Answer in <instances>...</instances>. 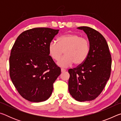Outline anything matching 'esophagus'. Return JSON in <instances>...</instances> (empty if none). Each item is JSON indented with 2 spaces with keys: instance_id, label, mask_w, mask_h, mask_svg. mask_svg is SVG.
Masks as SVG:
<instances>
[{
  "instance_id": "34e87169",
  "label": "esophagus",
  "mask_w": 121,
  "mask_h": 121,
  "mask_svg": "<svg viewBox=\"0 0 121 121\" xmlns=\"http://www.w3.org/2000/svg\"><path fill=\"white\" fill-rule=\"evenodd\" d=\"M61 72H62V73L65 72V71H66V69H65L64 68H61Z\"/></svg>"
}]
</instances>
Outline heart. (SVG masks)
I'll use <instances>...</instances> for the list:
<instances>
[{
  "label": "heart",
  "mask_w": 121,
  "mask_h": 121,
  "mask_svg": "<svg viewBox=\"0 0 121 121\" xmlns=\"http://www.w3.org/2000/svg\"><path fill=\"white\" fill-rule=\"evenodd\" d=\"M90 43L87 39L76 34H68L58 38L57 43L52 41L48 45L50 56L58 61L64 52L65 56L57 64L62 67L71 66L73 63L80 65L87 59L90 52Z\"/></svg>",
  "instance_id": "heart-1"
}]
</instances>
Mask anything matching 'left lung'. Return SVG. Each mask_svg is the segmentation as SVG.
Segmentation results:
<instances>
[{
	"instance_id": "8db88e82",
	"label": "left lung",
	"mask_w": 121,
	"mask_h": 121,
	"mask_svg": "<svg viewBox=\"0 0 121 121\" xmlns=\"http://www.w3.org/2000/svg\"><path fill=\"white\" fill-rule=\"evenodd\" d=\"M77 29L87 35L90 52L82 65L68 70V90L77 101H91L101 93L109 78L111 55L105 38L97 30L88 26Z\"/></svg>"
}]
</instances>
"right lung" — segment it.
Returning a JSON list of instances; mask_svg holds the SVG:
<instances>
[{
  "mask_svg": "<svg viewBox=\"0 0 121 121\" xmlns=\"http://www.w3.org/2000/svg\"><path fill=\"white\" fill-rule=\"evenodd\" d=\"M59 30L36 28L18 36L9 57V75L18 92L28 101H44L61 73L49 56L48 47Z\"/></svg>",
  "mask_w": 121,
  "mask_h": 121,
  "instance_id": "obj_1",
  "label": "right lung"
}]
</instances>
